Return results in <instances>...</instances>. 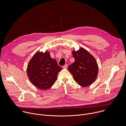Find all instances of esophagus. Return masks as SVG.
<instances>
[{
  "mask_svg": "<svg viewBox=\"0 0 126 126\" xmlns=\"http://www.w3.org/2000/svg\"><path fill=\"white\" fill-rule=\"evenodd\" d=\"M67 67H68V65L67 64H65L63 66V68H64V69H66V68H67Z\"/></svg>",
  "mask_w": 126,
  "mask_h": 126,
  "instance_id": "1",
  "label": "esophagus"
}]
</instances>
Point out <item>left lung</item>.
I'll list each match as a JSON object with an SVG mask.
<instances>
[{"mask_svg":"<svg viewBox=\"0 0 126 126\" xmlns=\"http://www.w3.org/2000/svg\"><path fill=\"white\" fill-rule=\"evenodd\" d=\"M72 54L75 61L68 66V70L79 85L82 87L90 85L95 81L98 73L95 59L82 48L76 51L73 50Z\"/></svg>","mask_w":126,"mask_h":126,"instance_id":"1","label":"left lung"}]
</instances>
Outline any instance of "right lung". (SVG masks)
<instances>
[{
	"label": "right lung",
	"mask_w": 126,
	"mask_h": 126,
	"mask_svg": "<svg viewBox=\"0 0 126 126\" xmlns=\"http://www.w3.org/2000/svg\"><path fill=\"white\" fill-rule=\"evenodd\" d=\"M61 70L56 61L51 58L49 52H38L29 61L27 73L35 86L40 89L47 90L54 84Z\"/></svg>",
	"instance_id": "1"
}]
</instances>
